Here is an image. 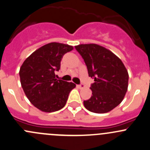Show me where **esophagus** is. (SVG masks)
<instances>
[{
	"label": "esophagus",
	"instance_id": "1",
	"mask_svg": "<svg viewBox=\"0 0 150 150\" xmlns=\"http://www.w3.org/2000/svg\"><path fill=\"white\" fill-rule=\"evenodd\" d=\"M78 87L79 88H85V85L84 84H81V85H78Z\"/></svg>",
	"mask_w": 150,
	"mask_h": 150
}]
</instances>
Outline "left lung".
<instances>
[{
	"mask_svg": "<svg viewBox=\"0 0 150 150\" xmlns=\"http://www.w3.org/2000/svg\"><path fill=\"white\" fill-rule=\"evenodd\" d=\"M75 48L84 59L88 75L94 78L91 86L92 96L84 107L95 113L111 111L123 100L128 90V73L119 57L104 47L80 44Z\"/></svg>",
	"mask_w": 150,
	"mask_h": 150,
	"instance_id": "8db88e82",
	"label": "left lung"
}]
</instances>
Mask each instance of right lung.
Instances as JSON below:
<instances>
[{"instance_id": "obj_1", "label": "right lung", "mask_w": 150, "mask_h": 150, "mask_svg": "<svg viewBox=\"0 0 150 150\" xmlns=\"http://www.w3.org/2000/svg\"><path fill=\"white\" fill-rule=\"evenodd\" d=\"M73 46L59 43H50L35 51L19 69L22 87L33 106L45 112L58 111L65 106L68 96L75 84L57 80L64 54Z\"/></svg>"}]
</instances>
